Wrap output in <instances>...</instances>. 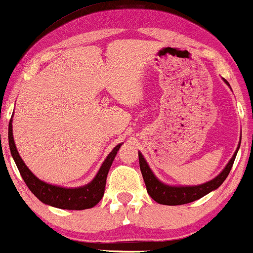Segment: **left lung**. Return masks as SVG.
Wrapping results in <instances>:
<instances>
[{
	"mask_svg": "<svg viewBox=\"0 0 253 253\" xmlns=\"http://www.w3.org/2000/svg\"><path fill=\"white\" fill-rule=\"evenodd\" d=\"M223 81L226 84H228L226 79H223ZM240 145L241 143L238 144V147L237 150L235 151L233 158L230 159L228 165L215 178H213L212 181L210 182L204 183V184L195 186H171L159 181V179L155 177L153 171L151 170V168L148 167L147 162L144 159L143 154H141L140 152H138L140 171L141 175H143L148 195H150L151 198L155 200L157 203L169 206L183 205V204H188L195 202L197 199H200L202 197L206 196L207 193H210L211 191H213V190L219 188V186L224 182V179H226L227 176L229 175L231 167H233L235 158H236L238 148H240Z\"/></svg>",
	"mask_w": 253,
	"mask_h": 253,
	"instance_id": "1",
	"label": "left lung"
}]
</instances>
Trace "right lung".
<instances>
[{"instance_id":"right-lung-1","label":"right lung","mask_w":253,"mask_h":253,"mask_svg":"<svg viewBox=\"0 0 253 253\" xmlns=\"http://www.w3.org/2000/svg\"><path fill=\"white\" fill-rule=\"evenodd\" d=\"M121 145L119 144L114 150L108 154L106 160L103 161L101 167H100L98 174L93 178V181L88 184L81 188H62V186L51 185L46 182H42L36 176L33 172L26 167L24 161L17 151L15 141L12 136V119L9 123V147L13 160L16 162L17 168L22 175L24 182L26 183L34 196L37 197L40 202L53 207H57L61 210H86L92 209L95 206L105 193L106 179L108 171L112 166L114 159H115L117 151L120 150Z\"/></svg>"}]
</instances>
